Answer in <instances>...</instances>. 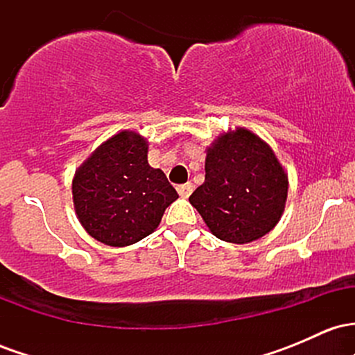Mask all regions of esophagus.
<instances>
[{
    "mask_svg": "<svg viewBox=\"0 0 355 355\" xmlns=\"http://www.w3.org/2000/svg\"><path fill=\"white\" fill-rule=\"evenodd\" d=\"M177 190H178V193H180V197L187 198L191 193V190H193V183H190V182L183 183V185L177 187Z\"/></svg>",
    "mask_w": 355,
    "mask_h": 355,
    "instance_id": "esophagus-1",
    "label": "esophagus"
}]
</instances>
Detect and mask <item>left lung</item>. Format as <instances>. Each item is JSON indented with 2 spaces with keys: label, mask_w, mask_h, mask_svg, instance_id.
Wrapping results in <instances>:
<instances>
[{
  "label": "left lung",
  "mask_w": 355,
  "mask_h": 355,
  "mask_svg": "<svg viewBox=\"0 0 355 355\" xmlns=\"http://www.w3.org/2000/svg\"><path fill=\"white\" fill-rule=\"evenodd\" d=\"M287 189V175L270 146L239 128L207 150L205 182L189 200L215 237L248 243L277 225Z\"/></svg>",
  "instance_id": "obj_1"
}]
</instances>
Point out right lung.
I'll return each instance as SVG.
<instances>
[{"mask_svg": "<svg viewBox=\"0 0 355 355\" xmlns=\"http://www.w3.org/2000/svg\"><path fill=\"white\" fill-rule=\"evenodd\" d=\"M148 144L121 132L98 146L76 170L73 203L83 229L105 245L125 247L157 229L178 198L160 168L146 160Z\"/></svg>", "mask_w": 355, "mask_h": 355, "instance_id": "add662e5", "label": "right lung"}]
</instances>
